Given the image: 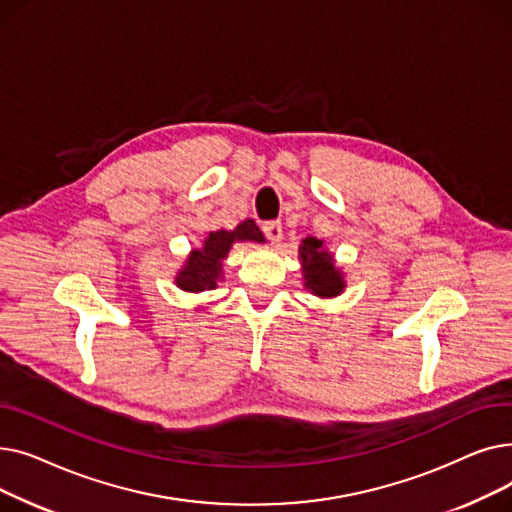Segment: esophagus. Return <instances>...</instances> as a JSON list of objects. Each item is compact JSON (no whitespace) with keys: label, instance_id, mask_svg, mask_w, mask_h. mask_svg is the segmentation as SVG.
<instances>
[{"label":"esophagus","instance_id":"1","mask_svg":"<svg viewBox=\"0 0 512 512\" xmlns=\"http://www.w3.org/2000/svg\"><path fill=\"white\" fill-rule=\"evenodd\" d=\"M263 234L267 240L272 242H280L282 240V224L278 220H272V222H265L263 224Z\"/></svg>","mask_w":512,"mask_h":512}]
</instances>
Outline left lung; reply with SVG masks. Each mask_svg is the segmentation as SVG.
Here are the masks:
<instances>
[{
	"instance_id": "8db88e82",
	"label": "left lung",
	"mask_w": 512,
	"mask_h": 512,
	"mask_svg": "<svg viewBox=\"0 0 512 512\" xmlns=\"http://www.w3.org/2000/svg\"><path fill=\"white\" fill-rule=\"evenodd\" d=\"M303 261L305 286L317 297H336L342 292L344 282L338 267H334L332 255L324 249V242L317 238H305L299 249Z\"/></svg>"
}]
</instances>
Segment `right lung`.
<instances>
[{
    "instance_id": "right-lung-1",
    "label": "right lung",
    "mask_w": 512,
    "mask_h": 512,
    "mask_svg": "<svg viewBox=\"0 0 512 512\" xmlns=\"http://www.w3.org/2000/svg\"><path fill=\"white\" fill-rule=\"evenodd\" d=\"M234 240L263 242L265 238L253 220L242 222L230 232L228 230L209 232L203 249L193 251V255L188 257L186 265L182 267V272L176 278V284L188 292L213 290L218 286V280L222 274V259L230 251Z\"/></svg>"
}]
</instances>
